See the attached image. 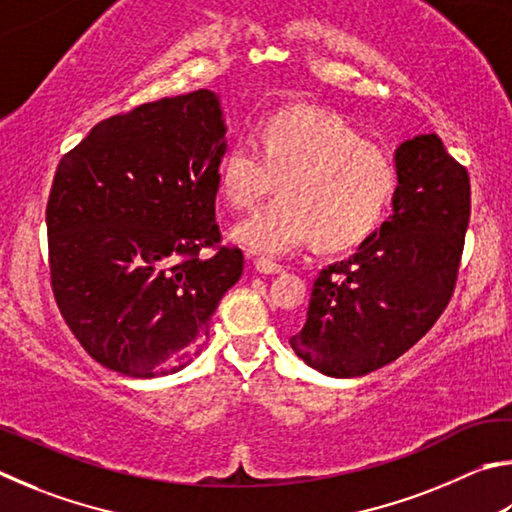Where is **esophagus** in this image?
<instances>
[{"label":"esophagus","instance_id":"obj_1","mask_svg":"<svg viewBox=\"0 0 512 512\" xmlns=\"http://www.w3.org/2000/svg\"><path fill=\"white\" fill-rule=\"evenodd\" d=\"M254 270L258 274H281L283 265L274 263V261H267V258H254Z\"/></svg>","mask_w":512,"mask_h":512}]
</instances>
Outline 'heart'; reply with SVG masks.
Segmentation results:
<instances>
[{"label":"heart","instance_id":"heart-1","mask_svg":"<svg viewBox=\"0 0 512 512\" xmlns=\"http://www.w3.org/2000/svg\"><path fill=\"white\" fill-rule=\"evenodd\" d=\"M281 179V197L233 227L261 256L308 242L342 251L380 227L398 191V166L337 114L290 107L267 116L258 143L240 137L220 161L218 186L233 209H254Z\"/></svg>","mask_w":512,"mask_h":512}]
</instances>
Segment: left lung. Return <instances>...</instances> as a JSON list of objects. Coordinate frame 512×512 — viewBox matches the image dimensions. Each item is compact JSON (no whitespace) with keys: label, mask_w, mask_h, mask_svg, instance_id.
<instances>
[{"label":"left lung","mask_w":512,"mask_h":512,"mask_svg":"<svg viewBox=\"0 0 512 512\" xmlns=\"http://www.w3.org/2000/svg\"><path fill=\"white\" fill-rule=\"evenodd\" d=\"M393 213L355 254L321 270L303 326V362L357 378L398 360L452 299L470 222V177L436 134L400 143Z\"/></svg>","instance_id":"obj_1"}]
</instances>
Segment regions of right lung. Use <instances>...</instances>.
<instances>
[{
    "instance_id": "obj_1",
    "label": "right lung",
    "mask_w": 512,
    "mask_h": 512,
    "mask_svg": "<svg viewBox=\"0 0 512 512\" xmlns=\"http://www.w3.org/2000/svg\"><path fill=\"white\" fill-rule=\"evenodd\" d=\"M224 132L218 96L197 89L96 123L60 159L47 202L51 288L105 369H184L242 276V251L218 247ZM202 248L214 256L200 259Z\"/></svg>"
}]
</instances>
